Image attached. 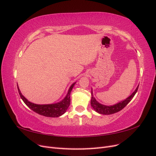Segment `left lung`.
Listing matches in <instances>:
<instances>
[{
	"label": "left lung",
	"instance_id": "left-lung-1",
	"mask_svg": "<svg viewBox=\"0 0 156 156\" xmlns=\"http://www.w3.org/2000/svg\"><path fill=\"white\" fill-rule=\"evenodd\" d=\"M138 88H139V86L136 87L135 90L131 94V96H129L128 98H126V100L118 103L115 105H110V106L102 105L101 103L98 102L96 99L93 96L92 89V92H91L92 98H91V101H90L91 106L93 107L94 110H95L97 112L100 113V114H102V115L114 114V113L118 112L119 111H121L122 108H124L127 104H128V103L130 102V101L133 99L134 96L135 95L136 92H137Z\"/></svg>",
	"mask_w": 156,
	"mask_h": 156
}]
</instances>
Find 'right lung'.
Segmentation results:
<instances>
[{"instance_id":"add662e5","label":"right lung","mask_w":156,"mask_h":156,"mask_svg":"<svg viewBox=\"0 0 156 156\" xmlns=\"http://www.w3.org/2000/svg\"><path fill=\"white\" fill-rule=\"evenodd\" d=\"M75 84V83H74L71 85L68 90L67 95L66 96L64 100H62L58 103L48 105H37L30 102L22 95L18 86L17 89L22 100L24 101L25 104L33 111H34L35 112L40 115L47 117H58L61 115H62L66 112L68 108L70 105V94L72 90V88H73Z\"/></svg>"}]
</instances>
